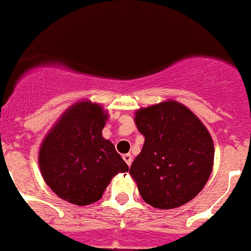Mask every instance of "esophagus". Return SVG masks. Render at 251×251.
Listing matches in <instances>:
<instances>
[{
	"mask_svg": "<svg viewBox=\"0 0 251 251\" xmlns=\"http://www.w3.org/2000/svg\"><path fill=\"white\" fill-rule=\"evenodd\" d=\"M123 159H124V162H126V163L128 164V166H131V164H132V160H133V158H132L131 154H124V155H123Z\"/></svg>",
	"mask_w": 251,
	"mask_h": 251,
	"instance_id": "34e87169",
	"label": "esophagus"
}]
</instances>
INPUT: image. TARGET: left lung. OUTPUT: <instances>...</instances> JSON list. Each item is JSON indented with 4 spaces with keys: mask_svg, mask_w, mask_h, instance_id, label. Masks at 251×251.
Segmentation results:
<instances>
[{
    "mask_svg": "<svg viewBox=\"0 0 251 251\" xmlns=\"http://www.w3.org/2000/svg\"><path fill=\"white\" fill-rule=\"evenodd\" d=\"M135 122L145 142L129 174L142 200L157 208L193 200L214 164L212 138L201 120L181 103L168 101L138 110Z\"/></svg>",
    "mask_w": 251,
    "mask_h": 251,
    "instance_id": "left-lung-1",
    "label": "left lung"
}]
</instances>
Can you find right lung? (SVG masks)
Listing matches in <instances>:
<instances>
[{
  "label": "right lung",
  "mask_w": 251,
  "mask_h": 251,
  "mask_svg": "<svg viewBox=\"0 0 251 251\" xmlns=\"http://www.w3.org/2000/svg\"><path fill=\"white\" fill-rule=\"evenodd\" d=\"M106 119L101 106L81 102L67 110L44 140L41 174L62 200L77 206L93 203L114 175L128 171L115 146L102 137Z\"/></svg>",
  "instance_id": "add662e5"
}]
</instances>
